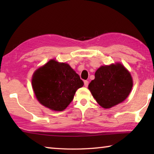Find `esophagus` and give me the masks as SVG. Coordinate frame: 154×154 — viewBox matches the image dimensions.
Wrapping results in <instances>:
<instances>
[{"mask_svg": "<svg viewBox=\"0 0 154 154\" xmlns=\"http://www.w3.org/2000/svg\"><path fill=\"white\" fill-rule=\"evenodd\" d=\"M88 84H89V82H88V81L85 80L84 81V85H85V87H88Z\"/></svg>", "mask_w": 154, "mask_h": 154, "instance_id": "obj_1", "label": "esophagus"}]
</instances>
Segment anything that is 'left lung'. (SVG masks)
Wrapping results in <instances>:
<instances>
[{
	"instance_id": "1",
	"label": "left lung",
	"mask_w": 154,
	"mask_h": 154,
	"mask_svg": "<svg viewBox=\"0 0 154 154\" xmlns=\"http://www.w3.org/2000/svg\"><path fill=\"white\" fill-rule=\"evenodd\" d=\"M132 85L130 72L122 64L117 63L99 68L88 89L99 105L109 109L123 102L131 92Z\"/></svg>"
}]
</instances>
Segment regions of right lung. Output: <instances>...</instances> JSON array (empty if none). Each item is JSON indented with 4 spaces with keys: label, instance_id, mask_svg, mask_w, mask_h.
<instances>
[{
    "label": "right lung",
    "instance_id": "obj_1",
    "mask_svg": "<svg viewBox=\"0 0 154 154\" xmlns=\"http://www.w3.org/2000/svg\"><path fill=\"white\" fill-rule=\"evenodd\" d=\"M32 85L41 105L62 111L71 103L83 82L69 64L51 60L34 72Z\"/></svg>",
    "mask_w": 154,
    "mask_h": 154
}]
</instances>
